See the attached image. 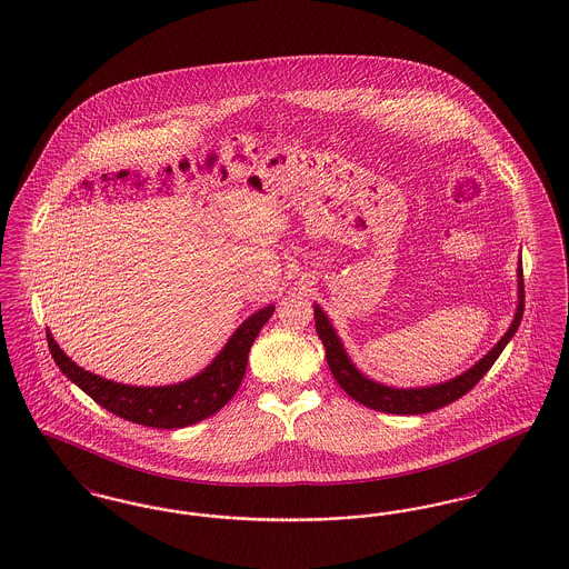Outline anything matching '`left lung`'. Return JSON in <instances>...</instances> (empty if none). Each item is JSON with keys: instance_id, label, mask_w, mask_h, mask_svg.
Wrapping results in <instances>:
<instances>
[{"instance_id": "obj_1", "label": "left lung", "mask_w": 569, "mask_h": 569, "mask_svg": "<svg viewBox=\"0 0 569 569\" xmlns=\"http://www.w3.org/2000/svg\"><path fill=\"white\" fill-rule=\"evenodd\" d=\"M516 277H518V305H516L515 320L506 330V335L492 346V350L485 353L471 369H467L457 378L433 383V386H420V388H395V386H386V383H379V381L362 376L350 360V356L346 352L337 330L330 325L322 307L313 305L316 330L325 343L326 362L330 367V373L335 376L337 383L352 397L353 401H358L360 406L369 407V409L383 411V413L413 416V413H429L439 407L450 406L452 401L467 395L480 379L487 376L488 369L495 365L499 353L503 352V348L515 337L518 325L522 320V311H525V283H522V262L520 260H518Z\"/></svg>"}]
</instances>
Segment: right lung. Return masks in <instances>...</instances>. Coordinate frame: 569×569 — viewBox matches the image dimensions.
Returning <instances> with one entry per match:
<instances>
[{
    "mask_svg": "<svg viewBox=\"0 0 569 569\" xmlns=\"http://www.w3.org/2000/svg\"><path fill=\"white\" fill-rule=\"evenodd\" d=\"M272 311L274 305L251 313L232 332L209 367L193 378L170 386H128L93 376L63 353L49 330L47 339L61 373L72 379L98 406L142 427L183 429L213 416L234 397L243 381L249 350L262 326L269 322Z\"/></svg>",
    "mask_w": 569,
    "mask_h": 569,
    "instance_id": "add662e5",
    "label": "right lung"
}]
</instances>
